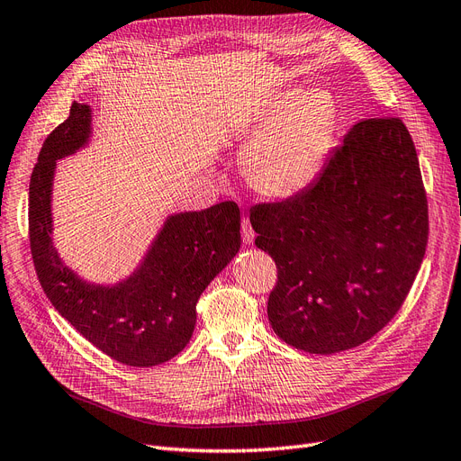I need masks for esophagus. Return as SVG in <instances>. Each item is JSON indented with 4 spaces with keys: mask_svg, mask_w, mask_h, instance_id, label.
<instances>
[{
    "mask_svg": "<svg viewBox=\"0 0 461 461\" xmlns=\"http://www.w3.org/2000/svg\"><path fill=\"white\" fill-rule=\"evenodd\" d=\"M241 235H243V243L250 245L254 241V230L250 226V221L245 218L243 224H241Z\"/></svg>",
    "mask_w": 461,
    "mask_h": 461,
    "instance_id": "1",
    "label": "esophagus"
}]
</instances>
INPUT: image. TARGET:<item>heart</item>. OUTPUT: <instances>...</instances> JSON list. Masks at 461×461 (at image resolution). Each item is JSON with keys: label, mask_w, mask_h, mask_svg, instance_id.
Returning <instances> with one entry per match:
<instances>
[{"label": "heart", "mask_w": 461, "mask_h": 461, "mask_svg": "<svg viewBox=\"0 0 461 461\" xmlns=\"http://www.w3.org/2000/svg\"><path fill=\"white\" fill-rule=\"evenodd\" d=\"M338 123L334 98L322 89H288L271 98L241 131L243 173L257 194L293 199L319 178Z\"/></svg>", "instance_id": "obj_1"}]
</instances>
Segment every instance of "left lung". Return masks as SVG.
I'll return each instance as SVG.
<instances>
[{
    "label": "left lung",
    "instance_id": "1",
    "mask_svg": "<svg viewBox=\"0 0 461 461\" xmlns=\"http://www.w3.org/2000/svg\"><path fill=\"white\" fill-rule=\"evenodd\" d=\"M250 224L277 266L267 317L283 342L319 355L365 344L401 310L428 247L411 132L399 117L355 123L308 190L258 203Z\"/></svg>",
    "mask_w": 461,
    "mask_h": 461
}]
</instances>
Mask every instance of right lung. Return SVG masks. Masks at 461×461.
<instances>
[{"label": "right lung", "instance_id": "right-lung-1", "mask_svg": "<svg viewBox=\"0 0 461 461\" xmlns=\"http://www.w3.org/2000/svg\"><path fill=\"white\" fill-rule=\"evenodd\" d=\"M91 108L74 102L50 132L30 176V250L55 310L102 353L129 366H156L178 355L195 329V305L241 247V212L224 201L170 216L142 266L113 286L79 279L50 241V190L57 159L87 144Z\"/></svg>", "mask_w": 461, "mask_h": 461}]
</instances>
